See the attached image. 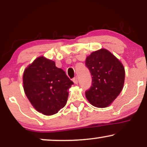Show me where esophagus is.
<instances>
[{
  "instance_id": "1",
  "label": "esophagus",
  "mask_w": 147,
  "mask_h": 147,
  "mask_svg": "<svg viewBox=\"0 0 147 147\" xmlns=\"http://www.w3.org/2000/svg\"><path fill=\"white\" fill-rule=\"evenodd\" d=\"M72 81H73V82L75 84H78V79H77V77H75V78H73V79H72Z\"/></svg>"
}]
</instances>
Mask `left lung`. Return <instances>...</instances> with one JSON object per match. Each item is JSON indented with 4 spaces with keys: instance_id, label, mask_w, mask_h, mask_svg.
Here are the masks:
<instances>
[{
    "instance_id": "left-lung-1",
    "label": "left lung",
    "mask_w": 147,
    "mask_h": 147,
    "mask_svg": "<svg viewBox=\"0 0 147 147\" xmlns=\"http://www.w3.org/2000/svg\"><path fill=\"white\" fill-rule=\"evenodd\" d=\"M86 65L92 75V86L86 91V97L95 107H107L124 86L125 70L122 63L109 50L102 48L86 57Z\"/></svg>"
}]
</instances>
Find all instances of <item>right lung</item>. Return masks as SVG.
<instances>
[{
  "instance_id": "1",
  "label": "right lung",
  "mask_w": 147,
  "mask_h": 147,
  "mask_svg": "<svg viewBox=\"0 0 147 147\" xmlns=\"http://www.w3.org/2000/svg\"><path fill=\"white\" fill-rule=\"evenodd\" d=\"M23 89L38 112L52 115L65 106L68 89L73 82L54 61L44 57L36 58L25 69Z\"/></svg>"
}]
</instances>
